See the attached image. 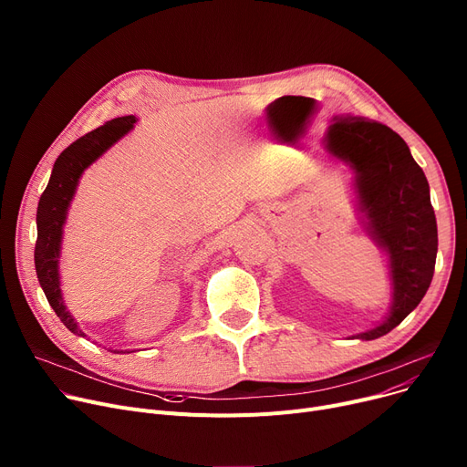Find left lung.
Returning <instances> with one entry per match:
<instances>
[{
  "label": "left lung",
  "mask_w": 467,
  "mask_h": 467,
  "mask_svg": "<svg viewBox=\"0 0 467 467\" xmlns=\"http://www.w3.org/2000/svg\"><path fill=\"white\" fill-rule=\"evenodd\" d=\"M324 143L348 163L364 224L389 256L392 306L389 317L356 339L389 334L413 311L430 288L437 256V224L424 171L401 137L364 117H336Z\"/></svg>",
  "instance_id": "8db88e82"
}]
</instances>
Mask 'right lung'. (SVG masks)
Listing matches in <instances>:
<instances>
[{
  "label": "right lung",
  "mask_w": 467,
  "mask_h": 467,
  "mask_svg": "<svg viewBox=\"0 0 467 467\" xmlns=\"http://www.w3.org/2000/svg\"><path fill=\"white\" fill-rule=\"evenodd\" d=\"M137 119L133 115L119 117L103 126L82 135L71 143L54 161L52 175L41 194L37 207V243H36V271L39 285L48 299L50 307L64 322L69 332L82 336V330L71 313L64 306L60 290V249L67 209L75 196L80 175L94 163L107 149H111L119 140L133 128Z\"/></svg>",
  "instance_id": "obj_1"
}]
</instances>
